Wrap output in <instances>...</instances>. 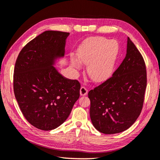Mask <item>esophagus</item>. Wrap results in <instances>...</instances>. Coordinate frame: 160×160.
<instances>
[{
  "label": "esophagus",
  "instance_id": "esophagus-1",
  "mask_svg": "<svg viewBox=\"0 0 160 160\" xmlns=\"http://www.w3.org/2000/svg\"><path fill=\"white\" fill-rule=\"evenodd\" d=\"M80 93L81 96H86L87 94V93H88V90H87V89L85 88V87L82 86L81 87Z\"/></svg>",
  "mask_w": 160,
  "mask_h": 160
}]
</instances>
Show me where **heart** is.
Listing matches in <instances>:
<instances>
[{"label":"heart","instance_id":"obj_1","mask_svg":"<svg viewBox=\"0 0 160 160\" xmlns=\"http://www.w3.org/2000/svg\"><path fill=\"white\" fill-rule=\"evenodd\" d=\"M118 52L117 42L104 37H90L84 41L77 52L81 64L87 65L89 77L95 82H102L110 76L114 69ZM72 64L76 68L80 64L72 59Z\"/></svg>","mask_w":160,"mask_h":160}]
</instances>
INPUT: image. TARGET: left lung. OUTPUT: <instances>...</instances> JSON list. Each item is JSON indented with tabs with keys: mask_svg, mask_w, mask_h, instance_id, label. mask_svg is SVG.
<instances>
[{
	"mask_svg": "<svg viewBox=\"0 0 160 160\" xmlns=\"http://www.w3.org/2000/svg\"><path fill=\"white\" fill-rule=\"evenodd\" d=\"M146 85L144 59L128 37L127 54L121 65L88 93L93 126L107 134L128 129L142 112Z\"/></svg>",
	"mask_w": 160,
	"mask_h": 160,
	"instance_id": "left-lung-1",
	"label": "left lung"
}]
</instances>
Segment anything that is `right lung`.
I'll return each instance as SVG.
<instances>
[{"label": "right lung", "instance_id": "1", "mask_svg": "<svg viewBox=\"0 0 160 160\" xmlns=\"http://www.w3.org/2000/svg\"><path fill=\"white\" fill-rule=\"evenodd\" d=\"M68 35L45 31L21 49L16 61L15 98L26 119L40 130H51L63 123L80 97V83L52 67L55 58L64 56Z\"/></svg>", "mask_w": 160, "mask_h": 160}]
</instances>
